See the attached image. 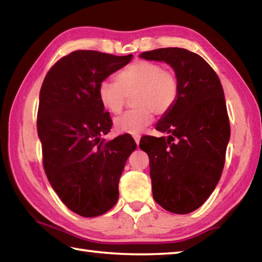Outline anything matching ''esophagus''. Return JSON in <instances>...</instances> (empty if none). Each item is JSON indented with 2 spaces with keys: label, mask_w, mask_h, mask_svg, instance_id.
<instances>
[{
  "label": "esophagus",
  "mask_w": 262,
  "mask_h": 262,
  "mask_svg": "<svg viewBox=\"0 0 262 262\" xmlns=\"http://www.w3.org/2000/svg\"><path fill=\"white\" fill-rule=\"evenodd\" d=\"M133 139L135 140L136 144H139L140 143V140H141V135L140 134H133Z\"/></svg>",
  "instance_id": "obj_1"
}]
</instances>
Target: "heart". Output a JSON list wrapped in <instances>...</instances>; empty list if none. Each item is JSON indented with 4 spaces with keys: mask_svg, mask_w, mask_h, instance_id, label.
<instances>
[{
    "mask_svg": "<svg viewBox=\"0 0 262 262\" xmlns=\"http://www.w3.org/2000/svg\"><path fill=\"white\" fill-rule=\"evenodd\" d=\"M114 82L101 81L97 96L107 112L118 114L121 112L126 96L134 92L132 103L135 108L114 120L115 129L128 134H137L148 126L154 112L161 115L170 111L179 92L176 75L154 61L140 60L127 66L115 74Z\"/></svg>",
    "mask_w": 262,
    "mask_h": 262,
    "instance_id": "heart-1",
    "label": "heart"
}]
</instances>
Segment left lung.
<instances>
[{
  "mask_svg": "<svg viewBox=\"0 0 262 262\" xmlns=\"http://www.w3.org/2000/svg\"><path fill=\"white\" fill-rule=\"evenodd\" d=\"M140 57L170 64L178 79L176 103L156 123L168 135L143 136L140 148L149 156L155 201L188 214L214 192L224 167L230 123L223 88L206 60L185 48H158Z\"/></svg>",
  "mask_w": 262,
  "mask_h": 262,
  "instance_id": "left-lung-1",
  "label": "left lung"
}]
</instances>
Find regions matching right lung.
Wrapping results in <instances>:
<instances>
[{
	"label": "right lung",
	"mask_w": 262,
	"mask_h": 262,
	"mask_svg": "<svg viewBox=\"0 0 262 262\" xmlns=\"http://www.w3.org/2000/svg\"><path fill=\"white\" fill-rule=\"evenodd\" d=\"M132 57L75 51L53 66L40 89L37 129L43 168L61 201L83 217L103 215L117 203L119 179L136 149L128 134L101 139L112 120L97 96L99 83Z\"/></svg>",
	"instance_id": "right-lung-1"
}]
</instances>
